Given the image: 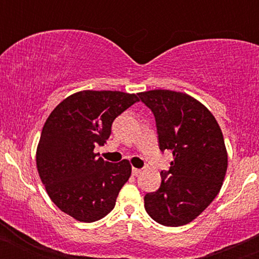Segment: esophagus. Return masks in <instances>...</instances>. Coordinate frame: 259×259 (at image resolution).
Listing matches in <instances>:
<instances>
[{
	"instance_id": "esophagus-1",
	"label": "esophagus",
	"mask_w": 259,
	"mask_h": 259,
	"mask_svg": "<svg viewBox=\"0 0 259 259\" xmlns=\"http://www.w3.org/2000/svg\"><path fill=\"white\" fill-rule=\"evenodd\" d=\"M133 176H135V177H138L139 176V174H142V170H140V169H138V168H133Z\"/></svg>"
}]
</instances>
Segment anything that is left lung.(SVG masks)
I'll list each match as a JSON object with an SVG mask.
<instances>
[{
    "instance_id": "8db88e82",
    "label": "left lung",
    "mask_w": 259,
    "mask_h": 259,
    "mask_svg": "<svg viewBox=\"0 0 259 259\" xmlns=\"http://www.w3.org/2000/svg\"><path fill=\"white\" fill-rule=\"evenodd\" d=\"M156 121L160 150H170L169 170L161 171L156 192L144 197L149 215L166 227L194 221L221 190L228 168L223 134L213 114L185 93H139Z\"/></svg>"
}]
</instances>
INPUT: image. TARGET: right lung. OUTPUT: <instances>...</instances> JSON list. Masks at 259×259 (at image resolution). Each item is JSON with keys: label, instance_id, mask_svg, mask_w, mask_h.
Instances as JSON below:
<instances>
[{"label": "right lung", "instance_id": "obj_1", "mask_svg": "<svg viewBox=\"0 0 259 259\" xmlns=\"http://www.w3.org/2000/svg\"><path fill=\"white\" fill-rule=\"evenodd\" d=\"M137 101V94L82 90L49 115L36 150L38 176L56 207L76 221L91 223L110 213L132 176L129 160L109 163L94 149L105 144L115 117Z\"/></svg>", "mask_w": 259, "mask_h": 259}]
</instances>
